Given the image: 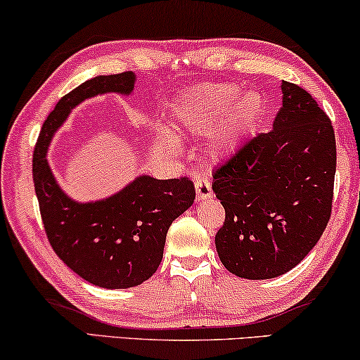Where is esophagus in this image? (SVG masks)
Wrapping results in <instances>:
<instances>
[{
    "label": "esophagus",
    "instance_id": "1",
    "mask_svg": "<svg viewBox=\"0 0 360 360\" xmlns=\"http://www.w3.org/2000/svg\"><path fill=\"white\" fill-rule=\"evenodd\" d=\"M195 190H196V198L198 200H205V198H210V196H213L210 179L206 175L195 176Z\"/></svg>",
    "mask_w": 360,
    "mask_h": 360
}]
</instances>
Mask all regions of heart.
<instances>
[{
	"label": "heart",
	"mask_w": 360,
	"mask_h": 360,
	"mask_svg": "<svg viewBox=\"0 0 360 360\" xmlns=\"http://www.w3.org/2000/svg\"><path fill=\"white\" fill-rule=\"evenodd\" d=\"M264 100L257 91H245L239 96V88L234 85H200L181 103L176 112V124L191 134H206L223 117L208 144L211 159L221 160L233 155L257 127L264 116ZM160 136L167 149H176L174 136L169 132H162Z\"/></svg>",
	"instance_id": "1"
}]
</instances>
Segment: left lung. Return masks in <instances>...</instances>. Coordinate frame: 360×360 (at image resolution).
<instances>
[{"mask_svg":"<svg viewBox=\"0 0 360 360\" xmlns=\"http://www.w3.org/2000/svg\"><path fill=\"white\" fill-rule=\"evenodd\" d=\"M336 139L316 100L282 82L272 131L250 139L213 175L226 219L214 238L240 278L267 280L302 262L331 216Z\"/></svg>","mask_w":360,"mask_h":360,"instance_id":"left-lung-1","label":"left lung"}]
</instances>
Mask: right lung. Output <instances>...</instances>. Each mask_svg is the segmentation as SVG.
Returning a JSON list of instances; mask_svg holds the SVG:
<instances>
[{
    "label": "right lung",
    "instance_id": "add662e5",
    "mask_svg": "<svg viewBox=\"0 0 360 360\" xmlns=\"http://www.w3.org/2000/svg\"><path fill=\"white\" fill-rule=\"evenodd\" d=\"M136 73L90 78L57 103L42 124L34 149L32 179L49 243L62 262L96 287H137L149 280L164 257L167 231L193 205L188 179L157 180L139 175L117 193L96 201L68 196L52 174L49 146L73 108L105 93L129 96Z\"/></svg>",
    "mask_w": 360,
    "mask_h": 360
}]
</instances>
